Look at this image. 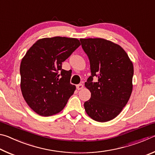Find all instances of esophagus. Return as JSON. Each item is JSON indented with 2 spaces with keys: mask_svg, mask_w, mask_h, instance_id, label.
<instances>
[{
  "mask_svg": "<svg viewBox=\"0 0 155 155\" xmlns=\"http://www.w3.org/2000/svg\"><path fill=\"white\" fill-rule=\"evenodd\" d=\"M76 87H77V89L78 90H82V89L83 88V84H78V85H77V86H76Z\"/></svg>",
  "mask_w": 155,
  "mask_h": 155,
  "instance_id": "1",
  "label": "esophagus"
}]
</instances>
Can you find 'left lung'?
I'll return each mask as SVG.
<instances>
[{"mask_svg": "<svg viewBox=\"0 0 155 155\" xmlns=\"http://www.w3.org/2000/svg\"><path fill=\"white\" fill-rule=\"evenodd\" d=\"M90 63L91 75L85 86L91 98L84 103L91 118L104 122L119 115L133 90V65L121 46L102 38L80 39ZM98 78L96 82L93 78Z\"/></svg>", "mask_w": 155, "mask_h": 155, "instance_id": "8db88e82", "label": "left lung"}]
</instances>
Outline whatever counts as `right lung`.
Instances as JSON below:
<instances>
[{
  "label": "right lung",
  "instance_id": "right-lung-1",
  "mask_svg": "<svg viewBox=\"0 0 155 155\" xmlns=\"http://www.w3.org/2000/svg\"><path fill=\"white\" fill-rule=\"evenodd\" d=\"M81 45L76 38L40 39L28 49L20 64V87L25 101L41 116L61 111L76 90L71 73L62 62Z\"/></svg>",
  "mask_w": 155,
  "mask_h": 155
}]
</instances>
